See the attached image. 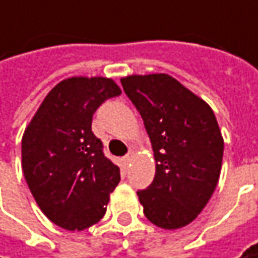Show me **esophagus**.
<instances>
[{"label": "esophagus", "mask_w": 258, "mask_h": 258, "mask_svg": "<svg viewBox=\"0 0 258 258\" xmlns=\"http://www.w3.org/2000/svg\"><path fill=\"white\" fill-rule=\"evenodd\" d=\"M133 159H134V154L130 152V154L124 158V162H125V163H130V162H133Z\"/></svg>", "instance_id": "1"}]
</instances>
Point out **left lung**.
<instances>
[{
    "mask_svg": "<svg viewBox=\"0 0 258 258\" xmlns=\"http://www.w3.org/2000/svg\"><path fill=\"white\" fill-rule=\"evenodd\" d=\"M121 85L154 149L152 184L138 191L148 221L173 230L204 210L221 174L223 138L210 104L167 74L128 75Z\"/></svg>",
    "mask_w": 258,
    "mask_h": 258,
    "instance_id": "left-lung-1",
    "label": "left lung"
}]
</instances>
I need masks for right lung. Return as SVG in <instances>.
<instances>
[{"mask_svg":"<svg viewBox=\"0 0 258 258\" xmlns=\"http://www.w3.org/2000/svg\"><path fill=\"white\" fill-rule=\"evenodd\" d=\"M121 93L103 77H73L48 92L22 137L25 179L43 214L67 230H84L106 214L120 169L92 133V117Z\"/></svg>","mask_w":258,"mask_h":258,"instance_id":"add662e5","label":"right lung"}]
</instances>
